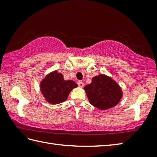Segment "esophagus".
Segmentation results:
<instances>
[{"mask_svg":"<svg viewBox=\"0 0 157 157\" xmlns=\"http://www.w3.org/2000/svg\"><path fill=\"white\" fill-rule=\"evenodd\" d=\"M78 86H79V87H81V88H83L84 86V82H80L79 81L78 83Z\"/></svg>","mask_w":157,"mask_h":157,"instance_id":"esophagus-1","label":"esophagus"}]
</instances>
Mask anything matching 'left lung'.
Masks as SVG:
<instances>
[{"instance_id":"1","label":"left lung","mask_w":157,"mask_h":157,"mask_svg":"<svg viewBox=\"0 0 157 157\" xmlns=\"http://www.w3.org/2000/svg\"><path fill=\"white\" fill-rule=\"evenodd\" d=\"M84 89L89 102L102 111L114 107L123 96L122 89L117 82L102 73L94 76L90 84L85 86Z\"/></svg>"}]
</instances>
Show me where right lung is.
<instances>
[{
  "instance_id": "1",
  "label": "right lung",
  "mask_w": 157,
  "mask_h": 157,
  "mask_svg": "<svg viewBox=\"0 0 157 157\" xmlns=\"http://www.w3.org/2000/svg\"><path fill=\"white\" fill-rule=\"evenodd\" d=\"M78 84L73 80H65L57 71L48 73L40 82V89L45 101L50 104L57 105L65 102L73 89Z\"/></svg>"
}]
</instances>
